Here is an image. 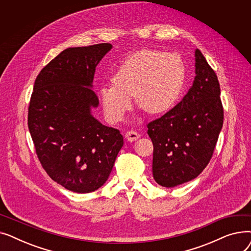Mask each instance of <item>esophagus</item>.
I'll list each match as a JSON object with an SVG mask.
<instances>
[{
  "label": "esophagus",
  "instance_id": "obj_1",
  "mask_svg": "<svg viewBox=\"0 0 251 251\" xmlns=\"http://www.w3.org/2000/svg\"><path fill=\"white\" fill-rule=\"evenodd\" d=\"M125 137H126V139L128 140V141H135V140H137L139 137H140V135H139V133H137L136 131H133V130H131V131H128V132H126V134H125Z\"/></svg>",
  "mask_w": 251,
  "mask_h": 251
}]
</instances>
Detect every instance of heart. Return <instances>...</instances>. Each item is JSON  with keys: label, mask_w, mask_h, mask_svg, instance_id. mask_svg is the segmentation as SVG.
I'll return each instance as SVG.
<instances>
[{"label": "heart", "mask_w": 251, "mask_h": 251, "mask_svg": "<svg viewBox=\"0 0 251 251\" xmlns=\"http://www.w3.org/2000/svg\"><path fill=\"white\" fill-rule=\"evenodd\" d=\"M185 79V64L175 52L138 50L117 69L113 84L100 88L104 116L111 123L122 121L131 109L133 96L148 113H164L177 101Z\"/></svg>", "instance_id": "1"}]
</instances>
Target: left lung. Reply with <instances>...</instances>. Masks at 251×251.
Returning <instances> with one entry per match:
<instances>
[{
	"label": "left lung",
	"mask_w": 251,
	"mask_h": 251,
	"mask_svg": "<svg viewBox=\"0 0 251 251\" xmlns=\"http://www.w3.org/2000/svg\"><path fill=\"white\" fill-rule=\"evenodd\" d=\"M195 74L182 100L148 124L153 144L152 175L164 187L186 183L202 172L223 127L220 83L200 50H195Z\"/></svg>",
	"instance_id": "1"
}]
</instances>
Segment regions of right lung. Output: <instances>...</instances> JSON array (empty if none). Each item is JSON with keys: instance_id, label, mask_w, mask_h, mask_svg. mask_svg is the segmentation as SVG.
Wrapping results in <instances>:
<instances>
[{"instance_id": "add662e5", "label": "right lung", "mask_w": 251, "mask_h": 251, "mask_svg": "<svg viewBox=\"0 0 251 251\" xmlns=\"http://www.w3.org/2000/svg\"><path fill=\"white\" fill-rule=\"evenodd\" d=\"M111 44L68 48L37 75L28 107V129L48 175L73 192L88 193L108 180L123 136L91 115L96 67Z\"/></svg>"}]
</instances>
